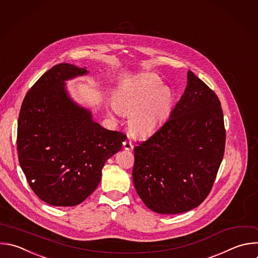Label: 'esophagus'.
Returning a JSON list of instances; mask_svg holds the SVG:
<instances>
[{"instance_id":"1","label":"esophagus","mask_w":258,"mask_h":258,"mask_svg":"<svg viewBox=\"0 0 258 258\" xmlns=\"http://www.w3.org/2000/svg\"><path fill=\"white\" fill-rule=\"evenodd\" d=\"M122 144H123L124 150H131V149L133 148V144H132V142L128 141V140H125Z\"/></svg>"}]
</instances>
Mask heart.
I'll use <instances>...</instances> for the list:
<instances>
[{"label":"heart","mask_w":258,"mask_h":258,"mask_svg":"<svg viewBox=\"0 0 258 258\" xmlns=\"http://www.w3.org/2000/svg\"><path fill=\"white\" fill-rule=\"evenodd\" d=\"M159 77L142 75L122 85L113 98L115 109L130 115V130L137 136L152 134L166 118L173 103L169 87L162 86Z\"/></svg>","instance_id":"1"}]
</instances>
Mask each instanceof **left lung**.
<instances>
[{"mask_svg":"<svg viewBox=\"0 0 258 258\" xmlns=\"http://www.w3.org/2000/svg\"><path fill=\"white\" fill-rule=\"evenodd\" d=\"M226 130L216 93L191 71L169 119L135 147L133 180L152 211L180 214L209 196L224 157Z\"/></svg>","mask_w":258,"mask_h":258,"instance_id":"obj_1","label":"left lung"}]
</instances>
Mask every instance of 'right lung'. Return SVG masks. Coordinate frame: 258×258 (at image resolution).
Masks as SVG:
<instances>
[{
    "label": "right lung",
    "mask_w": 258,
    "mask_h": 258,
    "mask_svg": "<svg viewBox=\"0 0 258 258\" xmlns=\"http://www.w3.org/2000/svg\"><path fill=\"white\" fill-rule=\"evenodd\" d=\"M86 73L72 63L55 64L26 93L19 113L20 166L33 192L55 207L87 199L101 180L105 162L126 139L102 127L69 98L63 81Z\"/></svg>",
    "instance_id": "right-lung-1"
}]
</instances>
